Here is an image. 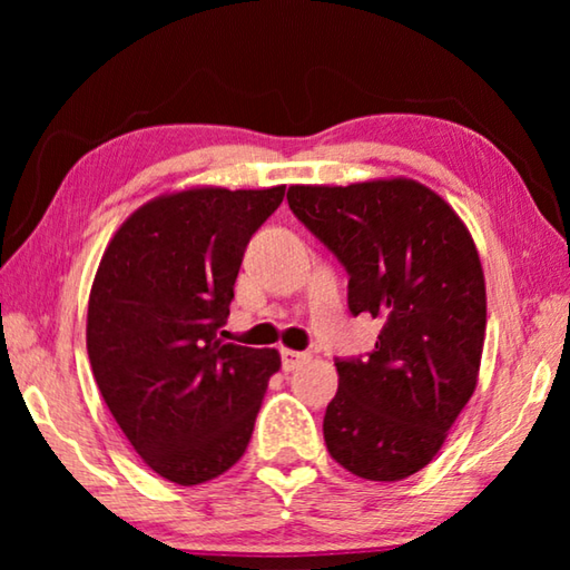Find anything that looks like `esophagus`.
<instances>
[{
  "label": "esophagus",
  "mask_w": 570,
  "mask_h": 570,
  "mask_svg": "<svg viewBox=\"0 0 570 570\" xmlns=\"http://www.w3.org/2000/svg\"><path fill=\"white\" fill-rule=\"evenodd\" d=\"M308 360L306 352H294V350H282V366L284 372H292L296 370L298 364H304Z\"/></svg>",
  "instance_id": "esophagus-1"
}]
</instances>
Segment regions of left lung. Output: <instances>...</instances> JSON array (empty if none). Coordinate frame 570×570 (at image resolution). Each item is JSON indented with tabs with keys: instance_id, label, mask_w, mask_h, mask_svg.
<instances>
[{
	"instance_id": "obj_1",
	"label": "left lung",
	"mask_w": 570,
	"mask_h": 570,
	"mask_svg": "<svg viewBox=\"0 0 570 570\" xmlns=\"http://www.w3.org/2000/svg\"><path fill=\"white\" fill-rule=\"evenodd\" d=\"M286 200L344 264L350 312L382 320L374 352L334 362L326 450L356 478H410L478 387L488 306L475 240L445 198L412 178L292 186Z\"/></svg>"
}]
</instances>
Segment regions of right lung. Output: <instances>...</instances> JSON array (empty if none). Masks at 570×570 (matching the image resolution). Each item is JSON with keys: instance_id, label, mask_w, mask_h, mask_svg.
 <instances>
[{"instance_id": "add662e5", "label": "right lung", "mask_w": 570, "mask_h": 570, "mask_svg": "<svg viewBox=\"0 0 570 570\" xmlns=\"http://www.w3.org/2000/svg\"><path fill=\"white\" fill-rule=\"evenodd\" d=\"M286 186H198L148 200L115 230L88 304V354L142 462L200 485L244 455L276 350L224 344L244 250Z\"/></svg>"}]
</instances>
